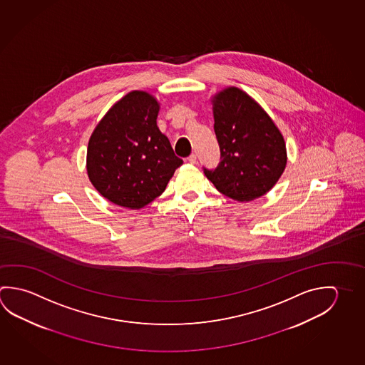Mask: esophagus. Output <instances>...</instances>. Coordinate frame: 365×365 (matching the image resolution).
Masks as SVG:
<instances>
[{"label":"esophagus","mask_w":365,"mask_h":365,"mask_svg":"<svg viewBox=\"0 0 365 365\" xmlns=\"http://www.w3.org/2000/svg\"><path fill=\"white\" fill-rule=\"evenodd\" d=\"M187 160H188L190 164H196V161H197V156L195 154H191L188 156V159H187Z\"/></svg>","instance_id":"obj_1"}]
</instances>
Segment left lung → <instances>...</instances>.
Wrapping results in <instances>:
<instances>
[{
  "label": "left lung",
  "mask_w": 365,
  "mask_h": 365,
  "mask_svg": "<svg viewBox=\"0 0 365 365\" xmlns=\"http://www.w3.org/2000/svg\"><path fill=\"white\" fill-rule=\"evenodd\" d=\"M220 163L206 169L217 191L240 202L262 197L281 178L286 143L274 122L246 92L230 87L212 98Z\"/></svg>",
  "instance_id": "obj_1"
}]
</instances>
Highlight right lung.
Listing matches in <instances>:
<instances>
[{
  "label": "right lung",
  "mask_w": 365,
  "mask_h": 365,
  "mask_svg": "<svg viewBox=\"0 0 365 365\" xmlns=\"http://www.w3.org/2000/svg\"><path fill=\"white\" fill-rule=\"evenodd\" d=\"M160 105L143 91H132L106 113L91 135L87 173L113 204L141 209L165 191L183 160L158 128Z\"/></svg>",
  "instance_id": "obj_1"
}]
</instances>
